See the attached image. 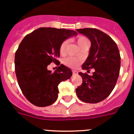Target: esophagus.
Listing matches in <instances>:
<instances>
[{
    "label": "esophagus",
    "instance_id": "1",
    "mask_svg": "<svg viewBox=\"0 0 134 134\" xmlns=\"http://www.w3.org/2000/svg\"><path fill=\"white\" fill-rule=\"evenodd\" d=\"M72 73H73V75H77L78 74V72L77 71H72Z\"/></svg>",
    "mask_w": 134,
    "mask_h": 134
}]
</instances>
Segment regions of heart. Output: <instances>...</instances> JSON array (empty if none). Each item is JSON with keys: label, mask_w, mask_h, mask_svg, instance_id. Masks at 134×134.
Here are the masks:
<instances>
[{"label": "heart", "mask_w": 134, "mask_h": 134, "mask_svg": "<svg viewBox=\"0 0 134 134\" xmlns=\"http://www.w3.org/2000/svg\"><path fill=\"white\" fill-rule=\"evenodd\" d=\"M77 43L78 46L81 48L83 46H84L87 43H89V41H88V40L86 37L80 36L77 39ZM67 45V41H66V40L64 41L60 44V48H59V52H60V53L61 54H63L64 53H65ZM80 63H81V60L80 59L77 57H67L64 60V63L67 66H68L69 67H71V68H75V67H77L80 65Z\"/></svg>", "instance_id": "1"}]
</instances>
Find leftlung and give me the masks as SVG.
Instances as JSON below:
<instances>
[{"instance_id": "obj_1", "label": "left lung", "mask_w": 134, "mask_h": 134, "mask_svg": "<svg viewBox=\"0 0 134 134\" xmlns=\"http://www.w3.org/2000/svg\"><path fill=\"white\" fill-rule=\"evenodd\" d=\"M91 42V47L82 69L90 71L94 69L92 75L79 73L82 84L77 87V97L87 103H98L109 96L115 86L119 75L121 57L116 43L107 34L95 28L77 30Z\"/></svg>"}]
</instances>
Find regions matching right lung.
<instances>
[{
    "instance_id": "obj_1",
    "label": "right lung",
    "mask_w": 134,
    "mask_h": 134,
    "mask_svg": "<svg viewBox=\"0 0 134 134\" xmlns=\"http://www.w3.org/2000/svg\"><path fill=\"white\" fill-rule=\"evenodd\" d=\"M74 30L40 27L25 36L15 56V69L19 86L25 97L37 107L53 104L58 98V86L72 75L70 69L60 65V44L76 36ZM51 62L59 65L54 73L47 70Z\"/></svg>"
}]
</instances>
